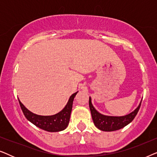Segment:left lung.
I'll use <instances>...</instances> for the list:
<instances>
[{"instance_id": "left-lung-1", "label": "left lung", "mask_w": 157, "mask_h": 157, "mask_svg": "<svg viewBox=\"0 0 157 157\" xmlns=\"http://www.w3.org/2000/svg\"><path fill=\"white\" fill-rule=\"evenodd\" d=\"M141 101L139 103V106L132 112L121 117H113V116L104 115L98 112L92 104L91 98L89 97V108L94 125L98 129L104 132H113V131L121 129L130 124L136 117L141 106Z\"/></svg>"}]
</instances>
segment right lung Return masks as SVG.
<instances>
[{"label": "right lung", "instance_id": "1", "mask_svg": "<svg viewBox=\"0 0 157 157\" xmlns=\"http://www.w3.org/2000/svg\"><path fill=\"white\" fill-rule=\"evenodd\" d=\"M78 92L73 94L70 96L67 104L61 111L51 116H40L33 113L30 111L18 98L23 114L30 122L46 132H58L66 129L68 126L72 111L73 101Z\"/></svg>", "mask_w": 157, "mask_h": 157}]
</instances>
